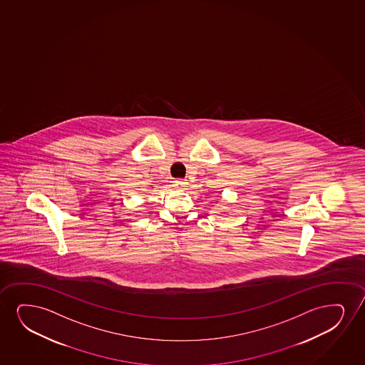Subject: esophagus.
I'll return each instance as SVG.
<instances>
[{
	"label": "esophagus",
	"instance_id": "esophagus-1",
	"mask_svg": "<svg viewBox=\"0 0 365 365\" xmlns=\"http://www.w3.org/2000/svg\"><path fill=\"white\" fill-rule=\"evenodd\" d=\"M186 185H187V181L182 180V179L174 180V186H175L176 189H184V187H186Z\"/></svg>",
	"mask_w": 365,
	"mask_h": 365
}]
</instances>
